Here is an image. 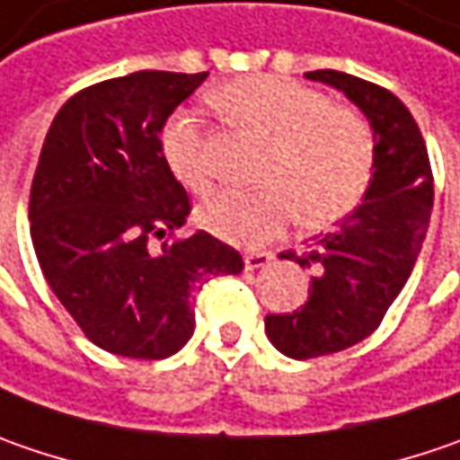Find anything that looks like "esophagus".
Here are the masks:
<instances>
[{"label":"esophagus","instance_id":"obj_1","mask_svg":"<svg viewBox=\"0 0 460 460\" xmlns=\"http://www.w3.org/2000/svg\"><path fill=\"white\" fill-rule=\"evenodd\" d=\"M270 260H272V254L268 252H244V268L247 270L265 268L270 265Z\"/></svg>","mask_w":460,"mask_h":460}]
</instances>
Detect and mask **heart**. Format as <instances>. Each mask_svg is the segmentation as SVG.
<instances>
[{
    "instance_id": "b5f03b06",
    "label": "heart",
    "mask_w": 460,
    "mask_h": 460,
    "mask_svg": "<svg viewBox=\"0 0 460 460\" xmlns=\"http://www.w3.org/2000/svg\"><path fill=\"white\" fill-rule=\"evenodd\" d=\"M210 102L268 141L260 167L265 188L221 192L200 208V224L218 239L260 247L293 218L304 229H327L366 200L376 174V138L358 111L337 108L319 90L275 74L226 82L210 92ZM162 154L185 188L198 195L213 188L195 118L172 115L162 128Z\"/></svg>"
}]
</instances>
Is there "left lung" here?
Returning <instances> with one entry per match:
<instances>
[{"label":"left lung","instance_id":"obj_1","mask_svg":"<svg viewBox=\"0 0 460 460\" xmlns=\"http://www.w3.org/2000/svg\"><path fill=\"white\" fill-rule=\"evenodd\" d=\"M306 79L340 90L368 118L376 174L366 200L337 231L316 236L304 254H280L314 270L301 309L265 316L270 342L296 360L348 349L376 332L411 275L432 210L428 149L407 105L345 71H309Z\"/></svg>","mask_w":460,"mask_h":460}]
</instances>
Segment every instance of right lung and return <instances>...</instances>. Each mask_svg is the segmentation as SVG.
I'll return each instance as SVG.
<instances>
[{
    "label": "right lung",
    "mask_w": 460,
    "mask_h": 460,
    "mask_svg": "<svg viewBox=\"0 0 460 460\" xmlns=\"http://www.w3.org/2000/svg\"><path fill=\"white\" fill-rule=\"evenodd\" d=\"M208 71H133L76 92L50 123L31 188V236L50 290L97 348L162 360L192 337L198 290L242 254L185 226L190 198L162 128Z\"/></svg>",
    "instance_id": "add662e5"
}]
</instances>
